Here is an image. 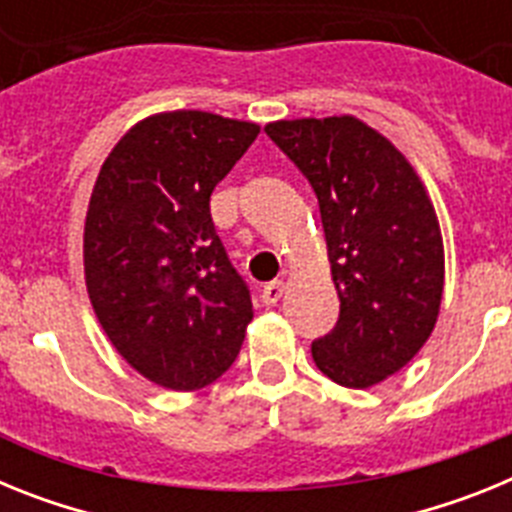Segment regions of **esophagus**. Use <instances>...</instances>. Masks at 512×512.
<instances>
[{
	"mask_svg": "<svg viewBox=\"0 0 512 512\" xmlns=\"http://www.w3.org/2000/svg\"><path fill=\"white\" fill-rule=\"evenodd\" d=\"M282 292H284V282L282 279H274V282L261 287V300H264V305H277Z\"/></svg>",
	"mask_w": 512,
	"mask_h": 512,
	"instance_id": "1",
	"label": "esophagus"
}]
</instances>
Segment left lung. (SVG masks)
Segmentation results:
<instances>
[{
  "mask_svg": "<svg viewBox=\"0 0 512 512\" xmlns=\"http://www.w3.org/2000/svg\"><path fill=\"white\" fill-rule=\"evenodd\" d=\"M318 197L341 312L312 341L320 372L343 387H372L400 372L438 318L443 243L413 166L356 117L266 125Z\"/></svg>",
  "mask_w": 512,
  "mask_h": 512,
  "instance_id": "8db88e82",
  "label": "left lung"
}]
</instances>
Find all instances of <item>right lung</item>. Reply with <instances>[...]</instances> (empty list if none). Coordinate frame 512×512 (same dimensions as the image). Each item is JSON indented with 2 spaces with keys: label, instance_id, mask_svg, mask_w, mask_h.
<instances>
[{
  "label": "right lung",
  "instance_id": "right-lung-1",
  "mask_svg": "<svg viewBox=\"0 0 512 512\" xmlns=\"http://www.w3.org/2000/svg\"><path fill=\"white\" fill-rule=\"evenodd\" d=\"M259 135L253 122L179 110L112 148L84 225L89 300L112 346L151 382L192 392L223 377L253 318L210 194Z\"/></svg>",
  "mask_w": 512,
  "mask_h": 512
}]
</instances>
